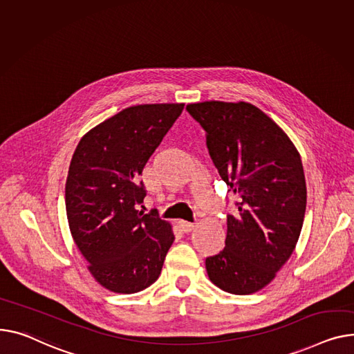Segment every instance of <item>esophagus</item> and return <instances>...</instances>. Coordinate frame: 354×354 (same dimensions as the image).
Instances as JSON below:
<instances>
[{
    "label": "esophagus",
    "mask_w": 354,
    "mask_h": 354,
    "mask_svg": "<svg viewBox=\"0 0 354 354\" xmlns=\"http://www.w3.org/2000/svg\"><path fill=\"white\" fill-rule=\"evenodd\" d=\"M179 226H180V229L183 230V232H191V230H194V227H195V225L194 223H191V222H186V221H180L179 222Z\"/></svg>",
    "instance_id": "1"
}]
</instances>
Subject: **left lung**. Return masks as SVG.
Segmentation results:
<instances>
[{
  "label": "left lung",
  "instance_id": "8db88e82",
  "mask_svg": "<svg viewBox=\"0 0 354 354\" xmlns=\"http://www.w3.org/2000/svg\"><path fill=\"white\" fill-rule=\"evenodd\" d=\"M186 111L206 131L209 155L238 196L225 249L206 257L207 276L232 295L259 292L300 236L308 194L300 155L283 129L249 102L205 101Z\"/></svg>",
  "mask_w": 354,
  "mask_h": 354
}]
</instances>
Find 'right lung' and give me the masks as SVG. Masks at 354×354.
Masks as SVG:
<instances>
[{"mask_svg": "<svg viewBox=\"0 0 354 354\" xmlns=\"http://www.w3.org/2000/svg\"><path fill=\"white\" fill-rule=\"evenodd\" d=\"M185 104L129 106L88 131L69 163L65 207L71 234L98 283L131 295L159 277L172 225L138 210L145 165Z\"/></svg>", "mask_w": 354, "mask_h": 354, "instance_id": "obj_1", "label": "right lung"}]
</instances>
